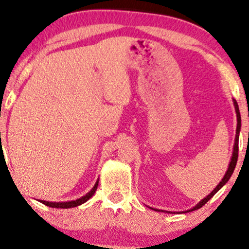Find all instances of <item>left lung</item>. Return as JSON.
<instances>
[{
	"label": "left lung",
	"instance_id": "8db88e82",
	"mask_svg": "<svg viewBox=\"0 0 249 249\" xmlns=\"http://www.w3.org/2000/svg\"><path fill=\"white\" fill-rule=\"evenodd\" d=\"M233 103H234V108H236V113H237V131H236V141H234V146H233V153H232V158H231V162L229 164V168H228V171L226 175H224L223 179L221 180V182L219 183V185L216 186V188L213 190L212 193L210 194L209 196L205 197L202 202H199L197 205L194 207V209L189 210L188 212H190V211H195V210H198L200 209V207L205 205V204L209 202V200L212 198V197L215 195V194L219 192V190L222 188V187L226 185V183L228 182V180L230 179L231 175L233 173V170L234 168H236V164H237V160H238V151H239V147H238V142H239V131H240V127H241V118H240V112H239V107H238V103L236 100H233ZM154 210V209H153ZM155 211H159V210H155Z\"/></svg>",
	"mask_w": 249,
	"mask_h": 249
}]
</instances>
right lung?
Instances as JSON below:
<instances>
[{
	"label": "right lung",
	"instance_id": "right-lung-1",
	"mask_svg": "<svg viewBox=\"0 0 249 249\" xmlns=\"http://www.w3.org/2000/svg\"><path fill=\"white\" fill-rule=\"evenodd\" d=\"M97 186H98V181L95 183L93 189H91L90 192L87 194V195L83 196L81 198L77 199V200H71V202H66V203H50V202H45V200H40V202H42L44 205L50 206V207H56V209H71V207H76L78 205H81V204L85 202H87V200L94 195V193L96 192Z\"/></svg>",
	"mask_w": 249,
	"mask_h": 249
}]
</instances>
